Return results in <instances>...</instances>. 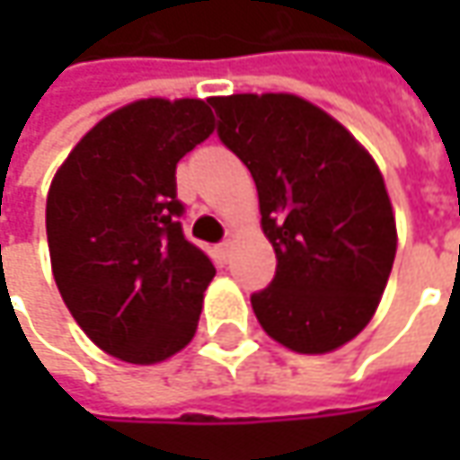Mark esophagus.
Listing matches in <instances>:
<instances>
[{
	"label": "esophagus",
	"instance_id": "esophagus-1",
	"mask_svg": "<svg viewBox=\"0 0 460 460\" xmlns=\"http://www.w3.org/2000/svg\"><path fill=\"white\" fill-rule=\"evenodd\" d=\"M217 248H220L222 256H227V253H230V248H233V240L225 238V240H222V243H220V245H217Z\"/></svg>",
	"mask_w": 460,
	"mask_h": 460
}]
</instances>
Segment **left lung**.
I'll return each instance as SVG.
<instances>
[{"label":"left lung","mask_w":460,"mask_h":460,"mask_svg":"<svg viewBox=\"0 0 460 460\" xmlns=\"http://www.w3.org/2000/svg\"><path fill=\"white\" fill-rule=\"evenodd\" d=\"M222 146L248 166L276 253L251 294L261 327L296 353L353 341L379 307L397 253L392 202L374 158L338 119L294 94L209 99Z\"/></svg>","instance_id":"8db88e82"}]
</instances>
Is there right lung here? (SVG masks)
<instances>
[{
	"mask_svg": "<svg viewBox=\"0 0 460 460\" xmlns=\"http://www.w3.org/2000/svg\"><path fill=\"white\" fill-rule=\"evenodd\" d=\"M215 130L202 99H140L81 137L45 204L50 266L81 330L128 363L181 350L215 266L181 227L176 164Z\"/></svg>",
	"mask_w": 460,
	"mask_h": 460,
	"instance_id": "obj_1",
	"label": "right lung"
}]
</instances>
